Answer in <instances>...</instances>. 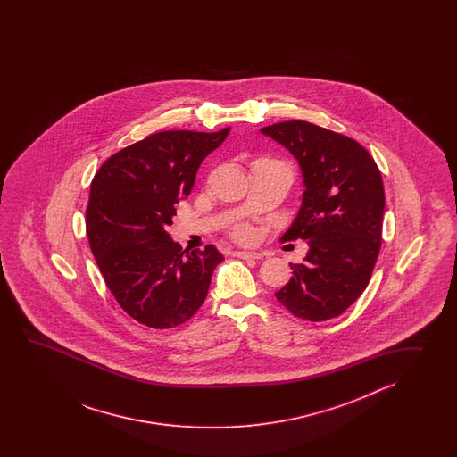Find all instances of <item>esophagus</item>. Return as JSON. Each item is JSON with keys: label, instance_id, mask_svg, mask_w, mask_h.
I'll return each instance as SVG.
<instances>
[{"label": "esophagus", "instance_id": "1", "mask_svg": "<svg viewBox=\"0 0 457 457\" xmlns=\"http://www.w3.org/2000/svg\"><path fill=\"white\" fill-rule=\"evenodd\" d=\"M235 258H240V260H260L262 254L260 253L253 252H235L233 253Z\"/></svg>", "mask_w": 457, "mask_h": 457}]
</instances>
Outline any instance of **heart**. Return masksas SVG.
Instances as JSON below:
<instances>
[{"label": "heart", "mask_w": 457, "mask_h": 457, "mask_svg": "<svg viewBox=\"0 0 457 457\" xmlns=\"http://www.w3.org/2000/svg\"><path fill=\"white\" fill-rule=\"evenodd\" d=\"M260 162H276V160H260ZM279 163V162H276ZM230 237L238 243H252L256 238V232L250 224H237L230 230Z\"/></svg>", "instance_id": "obj_1"}]
</instances>
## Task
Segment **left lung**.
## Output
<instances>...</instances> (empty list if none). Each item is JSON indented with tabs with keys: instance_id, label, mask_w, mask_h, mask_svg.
I'll return each mask as SVG.
<instances>
[{
	"instance_id": "8db88e82",
	"label": "left lung",
	"mask_w": 457,
	"mask_h": 457,
	"mask_svg": "<svg viewBox=\"0 0 457 457\" xmlns=\"http://www.w3.org/2000/svg\"><path fill=\"white\" fill-rule=\"evenodd\" d=\"M262 132L299 160L305 183L299 215L282 238L307 240L311 248L302 264L291 262L292 278L276 297L297 319L330 320L368 287L379 256L386 205L379 168L356 140L305 120Z\"/></svg>"
}]
</instances>
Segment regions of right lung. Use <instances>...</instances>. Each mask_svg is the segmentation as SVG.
Returning a JSON list of instances; mask_svg holds the SVG:
<instances>
[{"mask_svg":"<svg viewBox=\"0 0 457 457\" xmlns=\"http://www.w3.org/2000/svg\"><path fill=\"white\" fill-rule=\"evenodd\" d=\"M228 130L156 132L109 156L91 181L89 248L117 303L145 327L166 330L189 320L224 260L212 245L186 252L168 228L197 168Z\"/></svg>","mask_w":457,"mask_h":457,"instance_id":"add662e5","label":"right lung"}]
</instances>
